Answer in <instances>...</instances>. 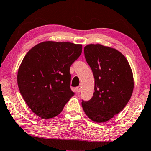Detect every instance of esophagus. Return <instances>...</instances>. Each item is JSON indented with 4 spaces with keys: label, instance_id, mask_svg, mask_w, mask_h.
I'll return each mask as SVG.
<instances>
[{
    "label": "esophagus",
    "instance_id": "1",
    "mask_svg": "<svg viewBox=\"0 0 151 151\" xmlns=\"http://www.w3.org/2000/svg\"><path fill=\"white\" fill-rule=\"evenodd\" d=\"M81 91V86H78L77 87H76V93H80Z\"/></svg>",
    "mask_w": 151,
    "mask_h": 151
}]
</instances>
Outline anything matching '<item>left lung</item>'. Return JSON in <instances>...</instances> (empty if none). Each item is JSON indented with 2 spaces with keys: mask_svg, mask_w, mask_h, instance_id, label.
Segmentation results:
<instances>
[{
  "mask_svg": "<svg viewBox=\"0 0 151 151\" xmlns=\"http://www.w3.org/2000/svg\"><path fill=\"white\" fill-rule=\"evenodd\" d=\"M86 62L94 78V92L90 100H82L85 114L92 121L104 122L122 111L134 88L132 72L124 56L101 45L84 48Z\"/></svg>",
  "mask_w": 151,
  "mask_h": 151,
  "instance_id": "1",
  "label": "left lung"
}]
</instances>
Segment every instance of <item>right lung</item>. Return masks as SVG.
<instances>
[{"instance_id": "1", "label": "right lung", "mask_w": 151, "mask_h": 151, "mask_svg": "<svg viewBox=\"0 0 151 151\" xmlns=\"http://www.w3.org/2000/svg\"><path fill=\"white\" fill-rule=\"evenodd\" d=\"M81 53V45L46 41L25 55L18 71V86L37 116L43 119L57 116L74 95L70 87V67Z\"/></svg>"}]
</instances>
